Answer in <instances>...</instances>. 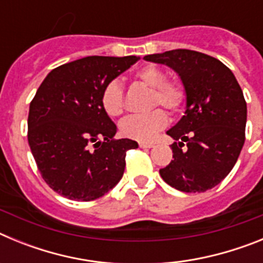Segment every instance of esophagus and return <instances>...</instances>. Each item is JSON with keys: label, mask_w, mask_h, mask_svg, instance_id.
I'll list each match as a JSON object with an SVG mask.
<instances>
[{"label": "esophagus", "mask_w": 263, "mask_h": 263, "mask_svg": "<svg viewBox=\"0 0 263 263\" xmlns=\"http://www.w3.org/2000/svg\"><path fill=\"white\" fill-rule=\"evenodd\" d=\"M139 147L152 148V147H154V143H152V142H139Z\"/></svg>", "instance_id": "1"}]
</instances>
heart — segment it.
Here are the masks:
<instances>
[{
	"mask_svg": "<svg viewBox=\"0 0 263 263\" xmlns=\"http://www.w3.org/2000/svg\"><path fill=\"white\" fill-rule=\"evenodd\" d=\"M133 80L150 88V108L162 105L170 113H176L183 108L187 100L185 85L178 79H167V73L160 67L148 66L139 68ZM101 105L106 115L117 117L124 111V90L118 81H109L101 92ZM166 111L154 109L142 116H129L120 124L121 133L136 141H152L167 125Z\"/></svg>",
	"mask_w": 263,
	"mask_h": 263,
	"instance_id": "obj_1",
	"label": "heart"
}]
</instances>
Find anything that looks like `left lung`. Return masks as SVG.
<instances>
[{
  "mask_svg": "<svg viewBox=\"0 0 263 263\" xmlns=\"http://www.w3.org/2000/svg\"><path fill=\"white\" fill-rule=\"evenodd\" d=\"M173 68L187 89L184 116L167 132L176 142L159 170L164 182L183 192H205L231 173L245 142L246 101L233 72L216 58L171 50L143 58Z\"/></svg>",
  "mask_w": 263,
  "mask_h": 263,
  "instance_id": "obj_1",
  "label": "left lung"
}]
</instances>
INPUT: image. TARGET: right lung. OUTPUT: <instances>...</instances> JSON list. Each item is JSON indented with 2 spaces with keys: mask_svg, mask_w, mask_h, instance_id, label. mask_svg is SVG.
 Segmentation results:
<instances>
[{
  "mask_svg": "<svg viewBox=\"0 0 263 263\" xmlns=\"http://www.w3.org/2000/svg\"><path fill=\"white\" fill-rule=\"evenodd\" d=\"M138 57H87L57 67L30 103L27 139L39 173L62 196L90 201L124 175L125 157L138 143L116 139L117 126L101 92Z\"/></svg>",
  "mask_w": 263,
  "mask_h": 263,
  "instance_id": "1",
  "label": "right lung"
}]
</instances>
